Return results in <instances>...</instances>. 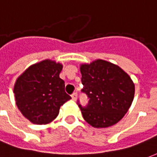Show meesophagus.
<instances>
[{
    "mask_svg": "<svg viewBox=\"0 0 157 157\" xmlns=\"http://www.w3.org/2000/svg\"><path fill=\"white\" fill-rule=\"evenodd\" d=\"M71 98L73 99V100H75V101L77 99V93H76V92H74V93L72 94Z\"/></svg>",
    "mask_w": 157,
    "mask_h": 157,
    "instance_id": "34e87169",
    "label": "esophagus"
}]
</instances>
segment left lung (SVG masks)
Listing matches in <instances>:
<instances>
[{"mask_svg": "<svg viewBox=\"0 0 157 157\" xmlns=\"http://www.w3.org/2000/svg\"><path fill=\"white\" fill-rule=\"evenodd\" d=\"M82 92L89 98L81 112L86 123L96 128L116 124L128 112L135 97V83L118 65L104 59L81 64Z\"/></svg>", "mask_w": 157, "mask_h": 157, "instance_id": "obj_1", "label": "left lung"}]
</instances>
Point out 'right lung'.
<instances>
[{
	"instance_id": "right-lung-1",
	"label": "right lung",
	"mask_w": 157,
	"mask_h": 157,
	"mask_svg": "<svg viewBox=\"0 0 157 157\" xmlns=\"http://www.w3.org/2000/svg\"><path fill=\"white\" fill-rule=\"evenodd\" d=\"M63 65L44 59L30 65L16 80L13 93L22 114L34 124H47L59 114L71 97L59 78Z\"/></svg>"
}]
</instances>
